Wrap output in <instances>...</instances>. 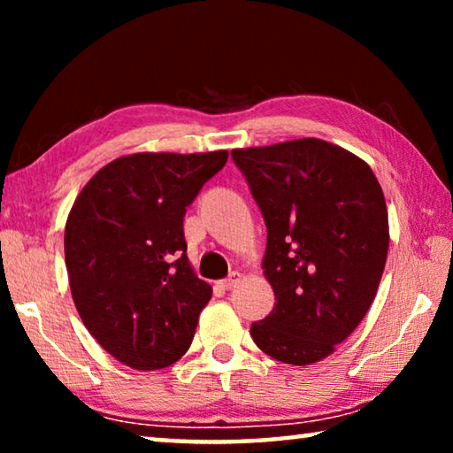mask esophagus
<instances>
[{"label":"esophagus","mask_w":453,"mask_h":453,"mask_svg":"<svg viewBox=\"0 0 453 453\" xmlns=\"http://www.w3.org/2000/svg\"><path fill=\"white\" fill-rule=\"evenodd\" d=\"M240 280H242V273L240 272H232L226 280H221V288L232 289V288L237 286V283H240Z\"/></svg>","instance_id":"obj_1"}]
</instances>
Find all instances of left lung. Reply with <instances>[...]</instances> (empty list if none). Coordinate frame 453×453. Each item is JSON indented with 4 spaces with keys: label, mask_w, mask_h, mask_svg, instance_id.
Wrapping results in <instances>:
<instances>
[{
    "label": "left lung",
    "mask_w": 453,
    "mask_h": 453,
    "mask_svg": "<svg viewBox=\"0 0 453 453\" xmlns=\"http://www.w3.org/2000/svg\"><path fill=\"white\" fill-rule=\"evenodd\" d=\"M267 227L275 305L250 334L291 365L319 362L359 326L388 257L386 199L364 159L316 137L234 150Z\"/></svg>",
    "instance_id": "left-lung-1"
}]
</instances>
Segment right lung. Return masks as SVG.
Returning a JSON list of instances; mask_svg holds the SVG:
<instances>
[{
    "instance_id": "1",
    "label": "right lung",
    "mask_w": 453,
    "mask_h": 453,
    "mask_svg": "<svg viewBox=\"0 0 453 453\" xmlns=\"http://www.w3.org/2000/svg\"><path fill=\"white\" fill-rule=\"evenodd\" d=\"M227 151L134 153L102 167L65 224V267L88 332L134 370L178 362L211 297L188 262L183 216Z\"/></svg>"
}]
</instances>
